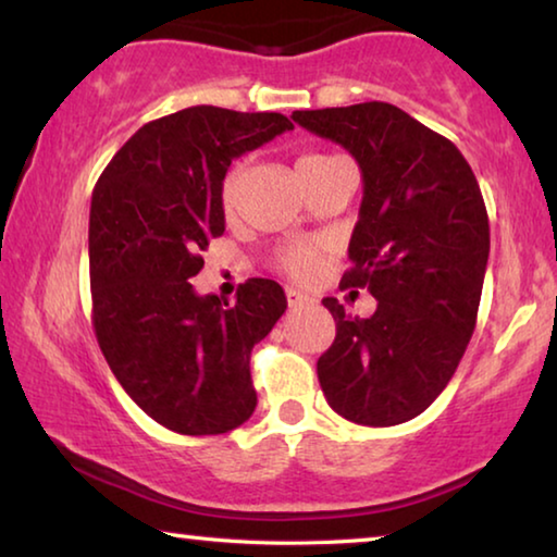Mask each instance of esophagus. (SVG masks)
<instances>
[{
	"label": "esophagus",
	"instance_id": "obj_1",
	"mask_svg": "<svg viewBox=\"0 0 557 557\" xmlns=\"http://www.w3.org/2000/svg\"><path fill=\"white\" fill-rule=\"evenodd\" d=\"M286 301H288V306L290 308H298V306H304V304H308L311 301V298H308L304 290H298V288H286Z\"/></svg>",
	"mask_w": 557,
	"mask_h": 557
}]
</instances>
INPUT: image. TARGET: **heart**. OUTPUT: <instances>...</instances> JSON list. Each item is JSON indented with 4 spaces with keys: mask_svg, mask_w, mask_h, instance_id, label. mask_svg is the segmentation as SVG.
<instances>
[{
    "mask_svg": "<svg viewBox=\"0 0 557 557\" xmlns=\"http://www.w3.org/2000/svg\"><path fill=\"white\" fill-rule=\"evenodd\" d=\"M331 159H338V157H331V153H306V157L298 159L296 171L301 174V171L311 169L315 164H323V161H331ZM238 186H242V164L231 166L224 174V182H221V207H224L226 213L236 209ZM276 267L294 281L313 278L315 271H319V249L306 242H294V244L281 246L276 253Z\"/></svg>",
    "mask_w": 557,
    "mask_h": 557,
    "instance_id": "b5f03b06",
    "label": "heart"
}]
</instances>
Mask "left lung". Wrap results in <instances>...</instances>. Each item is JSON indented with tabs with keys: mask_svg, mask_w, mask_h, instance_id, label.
<instances>
[{
	"mask_svg": "<svg viewBox=\"0 0 557 557\" xmlns=\"http://www.w3.org/2000/svg\"><path fill=\"white\" fill-rule=\"evenodd\" d=\"M341 144L363 174V201L341 284L368 288L371 319L323 298L336 338L315 371L329 406L361 425H398L433 404L473 336L491 228L463 153L386 101L294 111Z\"/></svg>",
	"mask_w": 557,
	"mask_h": 557,
	"instance_id": "left-lung-1",
	"label": "left lung"
}]
</instances>
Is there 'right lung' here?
Wrapping results in <instances>:
<instances>
[{
    "mask_svg": "<svg viewBox=\"0 0 557 557\" xmlns=\"http://www.w3.org/2000/svg\"><path fill=\"white\" fill-rule=\"evenodd\" d=\"M288 129L276 111L182 109L144 124L94 186V333L134 404L174 433L234 431L256 408L251 350L286 311L284 288L249 278L228 306L196 296L189 281L224 234L231 159Z\"/></svg>",
    "mask_w": 557,
    "mask_h": 557,
    "instance_id": "right-lung-1",
    "label": "right lung"
}]
</instances>
